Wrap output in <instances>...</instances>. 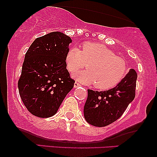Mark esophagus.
<instances>
[{"label":"esophagus","instance_id":"obj_1","mask_svg":"<svg viewBox=\"0 0 157 157\" xmlns=\"http://www.w3.org/2000/svg\"><path fill=\"white\" fill-rule=\"evenodd\" d=\"M81 85L79 83V82H75V85H74V86H75V88H77V87H80Z\"/></svg>","mask_w":157,"mask_h":157}]
</instances>
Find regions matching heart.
I'll return each instance as SVG.
<instances>
[{"label": "heart", "instance_id": "obj_1", "mask_svg": "<svg viewBox=\"0 0 157 157\" xmlns=\"http://www.w3.org/2000/svg\"><path fill=\"white\" fill-rule=\"evenodd\" d=\"M65 60L71 73L81 70L88 63V70L74 76L84 84H95V88L100 90L115 87L125 77L127 69L125 61L122 57L117 56L105 45L97 43H84L81 50L71 47Z\"/></svg>", "mask_w": 157, "mask_h": 157}]
</instances>
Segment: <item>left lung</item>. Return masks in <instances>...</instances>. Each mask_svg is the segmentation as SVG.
I'll use <instances>...</instances> for the list:
<instances>
[{"instance_id": "obj_1", "label": "left lung", "mask_w": 157, "mask_h": 157, "mask_svg": "<svg viewBox=\"0 0 157 157\" xmlns=\"http://www.w3.org/2000/svg\"><path fill=\"white\" fill-rule=\"evenodd\" d=\"M136 79V72L131 68L113 89L104 91L88 89L83 111L87 122L97 127H104L118 120L134 100Z\"/></svg>"}]
</instances>
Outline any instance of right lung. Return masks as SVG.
I'll use <instances>...</instances> for the list:
<instances>
[{
    "label": "right lung",
    "instance_id": "obj_1",
    "mask_svg": "<svg viewBox=\"0 0 157 157\" xmlns=\"http://www.w3.org/2000/svg\"><path fill=\"white\" fill-rule=\"evenodd\" d=\"M71 37L53 32L36 38L25 55L18 90L32 114L41 118L57 113L75 81L66 69L65 57Z\"/></svg>",
    "mask_w": 157,
    "mask_h": 157
}]
</instances>
